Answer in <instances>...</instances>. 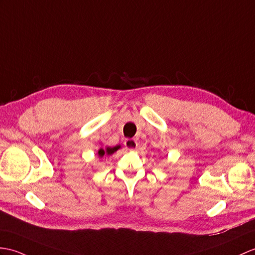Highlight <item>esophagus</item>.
Listing matches in <instances>:
<instances>
[{"instance_id":"obj_1","label":"esophagus","mask_w":255,"mask_h":255,"mask_svg":"<svg viewBox=\"0 0 255 255\" xmlns=\"http://www.w3.org/2000/svg\"><path fill=\"white\" fill-rule=\"evenodd\" d=\"M124 144H125L126 149H128V150H134V149H137V146H138V141L135 139H125V141H124Z\"/></svg>"}]
</instances>
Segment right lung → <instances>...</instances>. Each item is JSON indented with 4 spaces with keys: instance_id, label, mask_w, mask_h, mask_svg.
Here are the masks:
<instances>
[{
    "instance_id": "add662e5",
    "label": "right lung",
    "mask_w": 255,
    "mask_h": 255,
    "mask_svg": "<svg viewBox=\"0 0 255 255\" xmlns=\"http://www.w3.org/2000/svg\"><path fill=\"white\" fill-rule=\"evenodd\" d=\"M120 147H121V145H116L114 147L108 146V147H105V149H103V147H101V149L98 151V155L100 157H103L105 154L106 155H111V154H113L114 152H116L118 149H120Z\"/></svg>"
}]
</instances>
